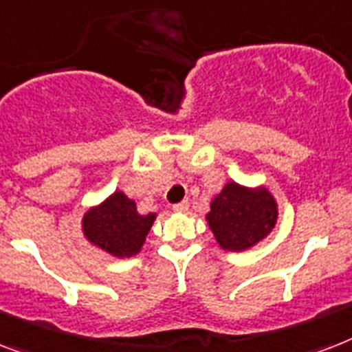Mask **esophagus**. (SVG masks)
I'll list each match as a JSON object with an SVG mask.
<instances>
[{
	"instance_id": "esophagus-1",
	"label": "esophagus",
	"mask_w": 352,
	"mask_h": 352,
	"mask_svg": "<svg viewBox=\"0 0 352 352\" xmlns=\"http://www.w3.org/2000/svg\"><path fill=\"white\" fill-rule=\"evenodd\" d=\"M173 211H177V213H184V211H188V201H182V202H179V204H173Z\"/></svg>"
}]
</instances>
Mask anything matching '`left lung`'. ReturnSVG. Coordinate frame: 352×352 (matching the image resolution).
I'll list each match as a JSON object with an SVG mask.
<instances>
[{"label":"left lung","mask_w":352,"mask_h":352,"mask_svg":"<svg viewBox=\"0 0 352 352\" xmlns=\"http://www.w3.org/2000/svg\"><path fill=\"white\" fill-rule=\"evenodd\" d=\"M278 221V202L265 186L226 182L210 202L206 222L226 251H248L262 242Z\"/></svg>","instance_id":"left-lung-1"}]
</instances>
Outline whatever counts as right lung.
Segmentation results:
<instances>
[{"label":"right lung","mask_w":352,"mask_h":352,"mask_svg":"<svg viewBox=\"0 0 352 352\" xmlns=\"http://www.w3.org/2000/svg\"><path fill=\"white\" fill-rule=\"evenodd\" d=\"M157 213L142 215L133 199L122 191H113L99 204L85 211L81 231L85 239L116 258L137 255L146 242Z\"/></svg>","instance_id":"1"}]
</instances>
